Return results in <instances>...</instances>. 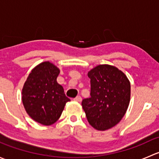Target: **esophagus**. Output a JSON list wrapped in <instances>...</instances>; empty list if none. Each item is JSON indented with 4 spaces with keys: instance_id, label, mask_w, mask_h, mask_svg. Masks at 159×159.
<instances>
[{
    "instance_id": "34e87169",
    "label": "esophagus",
    "mask_w": 159,
    "mask_h": 159,
    "mask_svg": "<svg viewBox=\"0 0 159 159\" xmlns=\"http://www.w3.org/2000/svg\"><path fill=\"white\" fill-rule=\"evenodd\" d=\"M74 100H75V102H81V96H77V97L75 98Z\"/></svg>"
}]
</instances>
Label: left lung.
Masks as SVG:
<instances>
[{"mask_svg": "<svg viewBox=\"0 0 159 159\" xmlns=\"http://www.w3.org/2000/svg\"><path fill=\"white\" fill-rule=\"evenodd\" d=\"M91 97L81 105L89 124L105 131L120 122L129 108L131 84L125 73L109 65H99L90 70Z\"/></svg>", "mask_w": 159, "mask_h": 159, "instance_id": "left-lung-1", "label": "left lung"}]
</instances>
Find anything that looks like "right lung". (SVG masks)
Instances as JSON below:
<instances>
[{"instance_id":"1","label":"right lung","mask_w":159,"mask_h":159,"mask_svg":"<svg viewBox=\"0 0 159 159\" xmlns=\"http://www.w3.org/2000/svg\"><path fill=\"white\" fill-rule=\"evenodd\" d=\"M60 69L50 61L33 68L22 89V102L28 115L37 122L51 125L58 120L70 99L57 82Z\"/></svg>"}]
</instances>
